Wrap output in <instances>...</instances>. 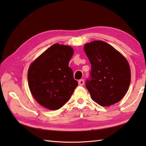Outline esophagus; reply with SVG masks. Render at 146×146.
I'll list each match as a JSON object with an SVG mask.
<instances>
[{"instance_id": "obj_1", "label": "esophagus", "mask_w": 146, "mask_h": 146, "mask_svg": "<svg viewBox=\"0 0 146 146\" xmlns=\"http://www.w3.org/2000/svg\"><path fill=\"white\" fill-rule=\"evenodd\" d=\"M78 84H79L80 85H81V86L83 85V84H84V80H82V79L80 80L79 81H78Z\"/></svg>"}]
</instances>
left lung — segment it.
Wrapping results in <instances>:
<instances>
[{
    "mask_svg": "<svg viewBox=\"0 0 146 146\" xmlns=\"http://www.w3.org/2000/svg\"><path fill=\"white\" fill-rule=\"evenodd\" d=\"M84 49L92 66L85 85L92 100L103 107L117 103L125 95L131 83L128 61L102 41L87 43Z\"/></svg>",
    "mask_w": 146,
    "mask_h": 146,
    "instance_id": "obj_1",
    "label": "left lung"
}]
</instances>
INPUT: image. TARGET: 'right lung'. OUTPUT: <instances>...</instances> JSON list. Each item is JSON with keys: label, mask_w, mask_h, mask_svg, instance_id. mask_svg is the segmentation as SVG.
Masks as SVG:
<instances>
[{"label": "right lung", "mask_w": 146, "mask_h": 146, "mask_svg": "<svg viewBox=\"0 0 146 146\" xmlns=\"http://www.w3.org/2000/svg\"><path fill=\"white\" fill-rule=\"evenodd\" d=\"M73 54L70 46L54 44L31 64L27 73L29 87L42 106L58 110L70 100L78 84L68 66Z\"/></svg>", "instance_id": "obj_1"}]
</instances>
